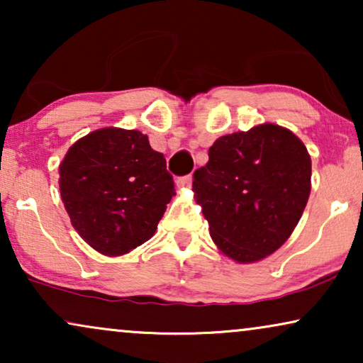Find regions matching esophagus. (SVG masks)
<instances>
[{
    "label": "esophagus",
    "mask_w": 363,
    "mask_h": 363,
    "mask_svg": "<svg viewBox=\"0 0 363 363\" xmlns=\"http://www.w3.org/2000/svg\"><path fill=\"white\" fill-rule=\"evenodd\" d=\"M191 182H193V177H191V175L180 177V178H178V180H177L178 186H182V188H190V186H191Z\"/></svg>",
    "instance_id": "obj_1"
}]
</instances>
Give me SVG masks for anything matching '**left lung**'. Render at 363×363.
Wrapping results in <instances>:
<instances>
[{"instance_id": "1", "label": "left lung", "mask_w": 363, "mask_h": 363, "mask_svg": "<svg viewBox=\"0 0 363 363\" xmlns=\"http://www.w3.org/2000/svg\"><path fill=\"white\" fill-rule=\"evenodd\" d=\"M193 175L211 240L236 262L264 259L284 245L311 195V155L284 127L262 123L223 135Z\"/></svg>"}]
</instances>
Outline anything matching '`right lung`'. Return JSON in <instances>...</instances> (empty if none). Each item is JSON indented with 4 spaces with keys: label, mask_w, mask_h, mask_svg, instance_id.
I'll use <instances>...</instances> for the list:
<instances>
[{
    "label": "right lung",
    "mask_w": 363,
    "mask_h": 363,
    "mask_svg": "<svg viewBox=\"0 0 363 363\" xmlns=\"http://www.w3.org/2000/svg\"><path fill=\"white\" fill-rule=\"evenodd\" d=\"M59 190L79 236L101 255L121 256L155 235L175 183L147 135L107 127L69 148Z\"/></svg>",
    "instance_id": "add662e5"
}]
</instances>
